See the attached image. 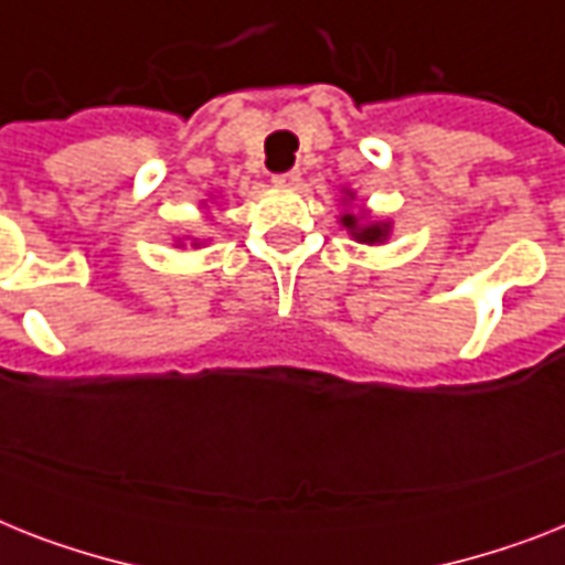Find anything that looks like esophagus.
I'll return each instance as SVG.
<instances>
[{
	"label": "esophagus",
	"instance_id": "34e87169",
	"mask_svg": "<svg viewBox=\"0 0 565 565\" xmlns=\"http://www.w3.org/2000/svg\"><path fill=\"white\" fill-rule=\"evenodd\" d=\"M299 181H301L299 172H278V175H273V184H275V188H281V190L299 188Z\"/></svg>",
	"mask_w": 565,
	"mask_h": 565
}]
</instances>
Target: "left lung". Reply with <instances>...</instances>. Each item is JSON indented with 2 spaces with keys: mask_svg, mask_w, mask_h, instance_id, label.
Listing matches in <instances>:
<instances>
[{
  "mask_svg": "<svg viewBox=\"0 0 565 565\" xmlns=\"http://www.w3.org/2000/svg\"><path fill=\"white\" fill-rule=\"evenodd\" d=\"M354 199H358V193L343 188V195H340L343 211L337 216L340 228H345V234H349L354 243H363V246H384L386 239L393 237V220L375 216L370 207H352Z\"/></svg>",
  "mask_w": 565,
  "mask_h": 565,
  "instance_id": "8db88e82",
  "label": "left lung"
}]
</instances>
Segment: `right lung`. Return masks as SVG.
Returning <instances> with one entry per match:
<instances>
[{"label":"right lung","instance_id":"add662e5","mask_svg":"<svg viewBox=\"0 0 565 565\" xmlns=\"http://www.w3.org/2000/svg\"><path fill=\"white\" fill-rule=\"evenodd\" d=\"M213 202V195H207V199H202V207H207V204ZM188 243L193 248H202L204 243H207V239H202V237H190V234H179V237H172V246L175 248H188Z\"/></svg>","mask_w":565,"mask_h":565}]
</instances>
